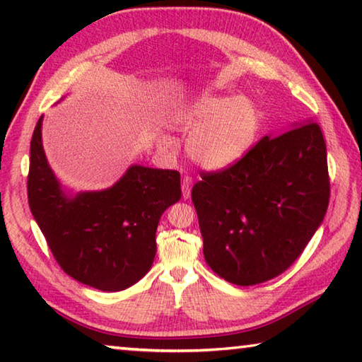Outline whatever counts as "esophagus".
<instances>
[{
    "instance_id": "34e87169",
    "label": "esophagus",
    "mask_w": 362,
    "mask_h": 362,
    "mask_svg": "<svg viewBox=\"0 0 362 362\" xmlns=\"http://www.w3.org/2000/svg\"><path fill=\"white\" fill-rule=\"evenodd\" d=\"M192 187H193V179L189 175H183L182 179V193L183 198L188 199L189 194H192Z\"/></svg>"
}]
</instances>
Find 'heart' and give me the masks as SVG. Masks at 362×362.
<instances>
[{"instance_id":"heart-1","label":"heart","mask_w":362,"mask_h":362,"mask_svg":"<svg viewBox=\"0 0 362 362\" xmlns=\"http://www.w3.org/2000/svg\"><path fill=\"white\" fill-rule=\"evenodd\" d=\"M174 129L192 132L188 155L206 169L235 164L252 146L260 127L259 110L247 99L203 94L175 108L170 115ZM169 146L170 140L163 139Z\"/></svg>"}]
</instances>
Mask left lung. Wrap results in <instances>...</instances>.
Instances as JSON below:
<instances>
[{"instance_id": "8db88e82", "label": "left lung", "mask_w": 362, "mask_h": 362, "mask_svg": "<svg viewBox=\"0 0 362 362\" xmlns=\"http://www.w3.org/2000/svg\"><path fill=\"white\" fill-rule=\"evenodd\" d=\"M199 175L192 201L204 259L236 286L284 273L302 255L329 206L326 142L315 121L263 137L235 164Z\"/></svg>"}]
</instances>
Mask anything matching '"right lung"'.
Wrapping results in <instances>:
<instances>
[{"mask_svg":"<svg viewBox=\"0 0 362 362\" xmlns=\"http://www.w3.org/2000/svg\"><path fill=\"white\" fill-rule=\"evenodd\" d=\"M41 119L30 142L27 193L54 259L94 289H127L153 265L159 218L182 196L180 173L132 166L112 188L71 199L46 161Z\"/></svg>","mask_w":362,"mask_h":362,"instance_id":"add662e5","label":"right lung"}]
</instances>
